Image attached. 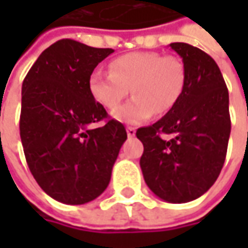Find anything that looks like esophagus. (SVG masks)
Segmentation results:
<instances>
[{"instance_id": "obj_1", "label": "esophagus", "mask_w": 248, "mask_h": 248, "mask_svg": "<svg viewBox=\"0 0 248 248\" xmlns=\"http://www.w3.org/2000/svg\"><path fill=\"white\" fill-rule=\"evenodd\" d=\"M135 134H137V129L134 128V127H127V135H128V138H134Z\"/></svg>"}]
</instances>
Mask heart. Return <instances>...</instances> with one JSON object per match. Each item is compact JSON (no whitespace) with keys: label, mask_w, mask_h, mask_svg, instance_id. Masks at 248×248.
Masks as SVG:
<instances>
[{"label":"heart","mask_w":248,"mask_h":248,"mask_svg":"<svg viewBox=\"0 0 248 248\" xmlns=\"http://www.w3.org/2000/svg\"><path fill=\"white\" fill-rule=\"evenodd\" d=\"M109 69L92 73L88 88L91 96L110 110L127 98L131 88L135 96L113 113L120 123L137 125L155 113L166 114L184 92L185 66L175 56L150 51L129 52L113 59Z\"/></svg>","instance_id":"b5f03b06"}]
</instances>
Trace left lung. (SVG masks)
<instances>
[{
    "label": "left lung",
    "mask_w": 248,
    "mask_h": 248,
    "mask_svg": "<svg viewBox=\"0 0 248 248\" xmlns=\"http://www.w3.org/2000/svg\"><path fill=\"white\" fill-rule=\"evenodd\" d=\"M170 46L182 58L185 87L164 117L137 131L143 143L139 164L157 197L187 203L204 195L222 170L231 135L229 93L210 55L185 43Z\"/></svg>",
    "instance_id": "obj_1"
}]
</instances>
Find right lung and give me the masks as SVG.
I'll return each instance as SVG.
<instances>
[{
    "label": "right lung",
    "instance_id": "right-lung-1",
    "mask_svg": "<svg viewBox=\"0 0 248 248\" xmlns=\"http://www.w3.org/2000/svg\"><path fill=\"white\" fill-rule=\"evenodd\" d=\"M113 52L59 40L22 85L19 128L27 166L44 192L64 204H85L105 192L127 139L124 125L109 119L88 88L93 69ZM103 119L99 129L89 128Z\"/></svg>",
    "mask_w": 248,
    "mask_h": 248
}]
</instances>
